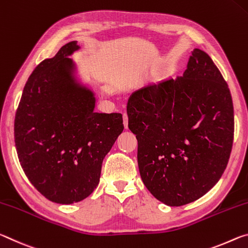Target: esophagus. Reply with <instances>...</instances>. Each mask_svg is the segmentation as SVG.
Instances as JSON below:
<instances>
[{"instance_id": "1", "label": "esophagus", "mask_w": 248, "mask_h": 248, "mask_svg": "<svg viewBox=\"0 0 248 248\" xmlns=\"http://www.w3.org/2000/svg\"><path fill=\"white\" fill-rule=\"evenodd\" d=\"M123 123H124V127L127 128L128 127V115H127V113H123Z\"/></svg>"}]
</instances>
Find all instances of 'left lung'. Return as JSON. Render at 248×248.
Instances as JSON below:
<instances>
[{
    "instance_id": "obj_1",
    "label": "left lung",
    "mask_w": 248,
    "mask_h": 248,
    "mask_svg": "<svg viewBox=\"0 0 248 248\" xmlns=\"http://www.w3.org/2000/svg\"><path fill=\"white\" fill-rule=\"evenodd\" d=\"M127 115L141 180L157 200L185 205L220 180L233 146L234 109L226 81L204 51L193 49L184 76L132 93Z\"/></svg>"
}]
</instances>
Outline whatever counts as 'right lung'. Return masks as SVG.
<instances>
[{"instance_id":"add662e5","label":"right lung","mask_w":248,"mask_h":248,"mask_svg":"<svg viewBox=\"0 0 248 248\" xmlns=\"http://www.w3.org/2000/svg\"><path fill=\"white\" fill-rule=\"evenodd\" d=\"M77 42L45 59L24 87L14 122V140L28 180L48 200L71 204L99 185L102 161L123 132L121 113L94 112L93 92L76 82L67 58Z\"/></svg>"}]
</instances>
